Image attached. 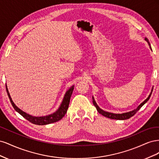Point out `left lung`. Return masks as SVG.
<instances>
[{"label":"left lung","mask_w":159,"mask_h":159,"mask_svg":"<svg viewBox=\"0 0 159 159\" xmlns=\"http://www.w3.org/2000/svg\"><path fill=\"white\" fill-rule=\"evenodd\" d=\"M145 40L148 42V44L149 46H150V48H151V50H152V48H151V44H150V43H149V42H148V40L147 39V38H145ZM152 89H153V88L152 89L150 95H148V97L145 101H144V102H143V103H141L140 105H139V106H138L135 109H134V110L131 111L127 112V113H121V114H116V113H109V112L105 111L102 110V109H100L99 107L97 105V103H96V102H95V101L93 97V105H95V107H96V109H97L98 111L100 114H102V115H103V116H105V117H106L109 118V119H117V120H125V119H129L130 117H133V115H134V114H135V113L138 111L141 108V107L143 106V105L148 102V100L149 99V98H150L151 95V94H152Z\"/></svg>","instance_id":"8db88e82"}]
</instances>
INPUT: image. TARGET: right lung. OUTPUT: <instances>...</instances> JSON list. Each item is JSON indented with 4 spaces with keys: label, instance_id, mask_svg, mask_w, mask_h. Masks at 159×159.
<instances>
[{
    "label": "right lung",
    "instance_id": "add662e5",
    "mask_svg": "<svg viewBox=\"0 0 159 159\" xmlns=\"http://www.w3.org/2000/svg\"><path fill=\"white\" fill-rule=\"evenodd\" d=\"M74 86H71V87L66 91V93L64 95V98L63 99V101L60 105V106L59 109H57L56 112L54 113L46 115V116H42V117H34V116H32V115L27 114L26 113L24 112L23 111H22L20 109H19L17 106H16V105L14 103L12 102V100L11 99V97L10 95V93L8 92V90L7 88V86L6 85V89H7V92L8 96V98L11 101V103L12 105V107L14 109H15L18 113H20L23 117H25L26 119H27L28 121H29L33 124L35 125H48L50 123H55L60 121V119H62L64 115H66L67 110L68 109V106L70 104V98L71 96L72 92H73L74 90Z\"/></svg>",
    "mask_w": 159,
    "mask_h": 159
}]
</instances>
